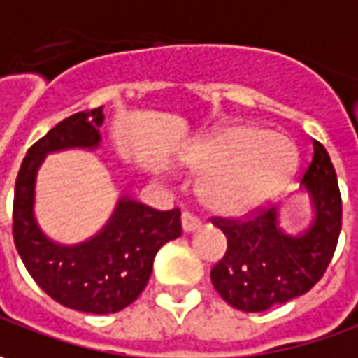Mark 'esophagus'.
<instances>
[{
	"label": "esophagus",
	"mask_w": 358,
	"mask_h": 358,
	"mask_svg": "<svg viewBox=\"0 0 358 358\" xmlns=\"http://www.w3.org/2000/svg\"><path fill=\"white\" fill-rule=\"evenodd\" d=\"M182 228H184V232H194L196 228H200V220L196 218L194 214L184 212L182 214Z\"/></svg>",
	"instance_id": "esophagus-1"
}]
</instances>
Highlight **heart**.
Segmentation results:
<instances>
[{
	"label": "heart",
	"mask_w": 358,
	"mask_h": 358,
	"mask_svg": "<svg viewBox=\"0 0 358 358\" xmlns=\"http://www.w3.org/2000/svg\"><path fill=\"white\" fill-rule=\"evenodd\" d=\"M301 162L285 134L257 124H232L210 134L188 156V168L204 174L200 202L222 216H242L282 192Z\"/></svg>",
	"instance_id": "obj_1"
}]
</instances>
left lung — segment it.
Returning <instances> with one entry per match:
<instances>
[{
    "instance_id": "8db88e82",
    "label": "left lung",
    "mask_w": 358,
    "mask_h": 358,
    "mask_svg": "<svg viewBox=\"0 0 358 358\" xmlns=\"http://www.w3.org/2000/svg\"><path fill=\"white\" fill-rule=\"evenodd\" d=\"M303 176L313 220L299 234L278 224L280 206L257 208L244 220L212 218L226 236V252L210 271L226 303L244 313H262L308 292L322 278L343 224V202L334 166L320 142Z\"/></svg>"
}]
</instances>
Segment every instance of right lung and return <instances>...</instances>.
Masks as SVG:
<instances>
[{
  "instance_id": "obj_1",
  "label": "right lung",
  "mask_w": 358,
  "mask_h": 358,
  "mask_svg": "<svg viewBox=\"0 0 358 358\" xmlns=\"http://www.w3.org/2000/svg\"><path fill=\"white\" fill-rule=\"evenodd\" d=\"M103 112H78L27 150L15 180L13 241L38 287L59 304L94 315H110L132 304L148 285L154 257L166 242L182 234L180 210H154L128 196L100 232L80 244H57L39 228L36 176L50 152L100 146Z\"/></svg>"
}]
</instances>
